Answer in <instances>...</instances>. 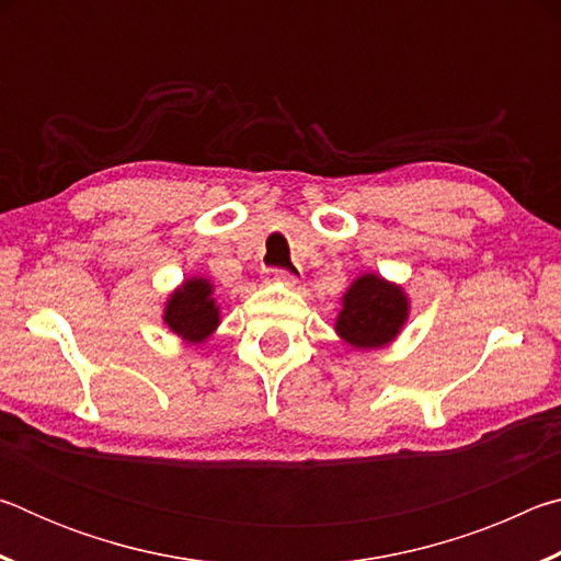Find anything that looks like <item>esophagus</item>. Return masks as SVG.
I'll list each match as a JSON object with an SVG mask.
<instances>
[{
  "label": "esophagus",
  "instance_id": "34e87169",
  "mask_svg": "<svg viewBox=\"0 0 561 561\" xmlns=\"http://www.w3.org/2000/svg\"><path fill=\"white\" fill-rule=\"evenodd\" d=\"M264 282H267V284H287V287H291V284L297 282V274L289 272V270H279V267H267V270H264Z\"/></svg>",
  "mask_w": 561,
  "mask_h": 561
}]
</instances>
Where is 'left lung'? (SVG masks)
Segmentation results:
<instances>
[{
	"label": "left lung",
	"mask_w": 561,
	"mask_h": 561,
	"mask_svg": "<svg viewBox=\"0 0 561 561\" xmlns=\"http://www.w3.org/2000/svg\"><path fill=\"white\" fill-rule=\"evenodd\" d=\"M408 317L403 291L376 274H364L346 291L336 331L356 348H376L391 341Z\"/></svg>",
	"instance_id": "left-lung-1"
}]
</instances>
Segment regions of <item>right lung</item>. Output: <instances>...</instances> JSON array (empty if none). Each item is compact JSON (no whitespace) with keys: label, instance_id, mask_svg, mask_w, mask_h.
I'll return each mask as SVG.
<instances>
[{"label":"right lung","instance_id":"add662e5","mask_svg":"<svg viewBox=\"0 0 561 561\" xmlns=\"http://www.w3.org/2000/svg\"><path fill=\"white\" fill-rule=\"evenodd\" d=\"M213 287L205 279H190L168 301L165 324L187 341H203L217 327V307L210 297Z\"/></svg>","mask_w":561,"mask_h":561}]
</instances>
